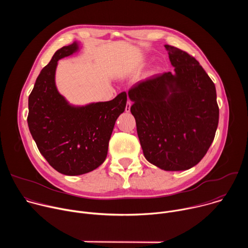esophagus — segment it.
<instances>
[{"label":"esophagus","instance_id":"1","mask_svg":"<svg viewBox=\"0 0 248 248\" xmlns=\"http://www.w3.org/2000/svg\"><path fill=\"white\" fill-rule=\"evenodd\" d=\"M130 107H131V102L130 101H127L126 105H125V112L128 113L130 112Z\"/></svg>","mask_w":248,"mask_h":248}]
</instances>
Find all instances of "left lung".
Segmentation results:
<instances>
[{"label":"left lung","instance_id":"1","mask_svg":"<svg viewBox=\"0 0 248 248\" xmlns=\"http://www.w3.org/2000/svg\"><path fill=\"white\" fill-rule=\"evenodd\" d=\"M174 73L139 81L128 90L130 112L146 160L165 170L197 165L213 142L219 123L214 82L198 61L165 45Z\"/></svg>","mask_w":248,"mask_h":248}]
</instances>
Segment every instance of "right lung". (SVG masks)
<instances>
[{
	"instance_id": "obj_1",
	"label": "right lung",
	"mask_w": 248,
	"mask_h": 248,
	"mask_svg": "<svg viewBox=\"0 0 248 248\" xmlns=\"http://www.w3.org/2000/svg\"><path fill=\"white\" fill-rule=\"evenodd\" d=\"M77 43L58 50L43 67L28 98L27 124L47 162L59 172L79 175L97 169L106 160L109 140L127 96L120 93L108 102L73 107L58 92V61L74 54Z\"/></svg>"
}]
</instances>
